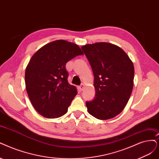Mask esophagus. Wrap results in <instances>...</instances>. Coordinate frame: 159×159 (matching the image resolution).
I'll return each mask as SVG.
<instances>
[{
    "mask_svg": "<svg viewBox=\"0 0 159 159\" xmlns=\"http://www.w3.org/2000/svg\"><path fill=\"white\" fill-rule=\"evenodd\" d=\"M84 85L83 84H80V86H79V89H80V90H84Z\"/></svg>",
    "mask_w": 159,
    "mask_h": 159,
    "instance_id": "1",
    "label": "esophagus"
}]
</instances>
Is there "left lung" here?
Segmentation results:
<instances>
[{"label":"left lung","mask_w":159,"mask_h":159,"mask_svg":"<svg viewBox=\"0 0 159 159\" xmlns=\"http://www.w3.org/2000/svg\"><path fill=\"white\" fill-rule=\"evenodd\" d=\"M92 67L95 98L86 102L89 113L100 120L112 119L125 109L132 92L134 67L120 47L97 43L81 47Z\"/></svg>","instance_id":"left-lung-1"}]
</instances>
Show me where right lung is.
I'll return each mask as SVG.
<instances>
[{
	"label": "right lung",
	"mask_w": 159,
	"mask_h": 159,
	"mask_svg": "<svg viewBox=\"0 0 159 159\" xmlns=\"http://www.w3.org/2000/svg\"><path fill=\"white\" fill-rule=\"evenodd\" d=\"M83 54L78 45L57 40L44 45L32 56L25 69V86L33 106L41 115L56 119L67 112L77 91L68 83L66 65Z\"/></svg>",
	"instance_id": "add662e5"
}]
</instances>
